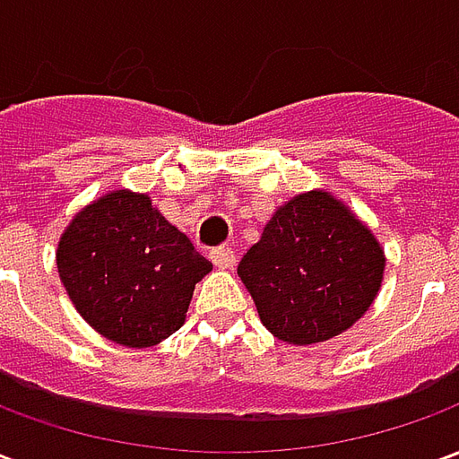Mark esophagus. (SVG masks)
<instances>
[{
    "mask_svg": "<svg viewBox=\"0 0 459 459\" xmlns=\"http://www.w3.org/2000/svg\"><path fill=\"white\" fill-rule=\"evenodd\" d=\"M211 263L216 265V268L230 270L236 265V253L233 248H226V246H221V248L211 250Z\"/></svg>",
    "mask_w": 459,
    "mask_h": 459,
    "instance_id": "esophagus-1",
    "label": "esophagus"
}]
</instances>
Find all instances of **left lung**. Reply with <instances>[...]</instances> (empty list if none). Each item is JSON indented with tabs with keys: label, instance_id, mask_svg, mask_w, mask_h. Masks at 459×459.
Returning <instances> with one entry per match:
<instances>
[{
	"label": "left lung",
	"instance_id": "obj_1",
	"mask_svg": "<svg viewBox=\"0 0 459 459\" xmlns=\"http://www.w3.org/2000/svg\"><path fill=\"white\" fill-rule=\"evenodd\" d=\"M384 248L329 191L282 204L243 255L238 275L270 334L317 344L364 317L384 280Z\"/></svg>",
	"mask_w": 459,
	"mask_h": 459
}]
</instances>
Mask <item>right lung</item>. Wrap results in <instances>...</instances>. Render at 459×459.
<instances>
[{
	"label": "right lung",
	"instance_id": "1",
	"mask_svg": "<svg viewBox=\"0 0 459 459\" xmlns=\"http://www.w3.org/2000/svg\"><path fill=\"white\" fill-rule=\"evenodd\" d=\"M56 265L81 317L115 344L144 349L186 319L211 263L152 206L147 194H105L68 223Z\"/></svg>",
	"mask_w": 459,
	"mask_h": 459
}]
</instances>
